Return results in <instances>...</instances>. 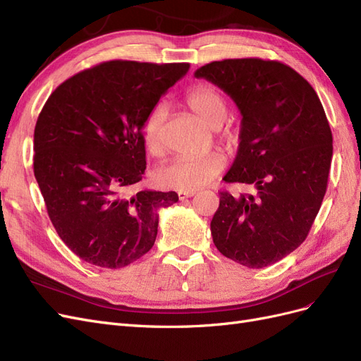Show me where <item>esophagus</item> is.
I'll list each match as a JSON object with an SVG mask.
<instances>
[{"mask_svg": "<svg viewBox=\"0 0 361 361\" xmlns=\"http://www.w3.org/2000/svg\"><path fill=\"white\" fill-rule=\"evenodd\" d=\"M194 194H195L194 191H179V192H178V195H179V199H180V200L190 199V197H192Z\"/></svg>", "mask_w": 361, "mask_h": 361, "instance_id": "34e87169", "label": "esophagus"}]
</instances>
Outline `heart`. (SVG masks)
<instances>
[{
    "mask_svg": "<svg viewBox=\"0 0 361 361\" xmlns=\"http://www.w3.org/2000/svg\"><path fill=\"white\" fill-rule=\"evenodd\" d=\"M187 102L191 110L203 122L214 129L220 128L227 114L224 96L209 84H199L187 94ZM167 117L166 104H157L147 113L143 122V135L147 150L152 155L159 157L164 152L162 128ZM238 130L227 128L220 134V140L227 147L238 141ZM226 166L224 157L220 152H209L199 158H178L167 162L155 171V180L162 188L176 191H195L211 183Z\"/></svg>",
    "mask_w": 361,
    "mask_h": 361,
    "instance_id": "b5f03b06",
    "label": "heart"
}]
</instances>
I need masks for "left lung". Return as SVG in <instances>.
Returning <instances> with one entry per match:
<instances>
[{"mask_svg":"<svg viewBox=\"0 0 361 361\" xmlns=\"http://www.w3.org/2000/svg\"><path fill=\"white\" fill-rule=\"evenodd\" d=\"M218 85L241 111L238 155L223 180L257 194L220 191L211 221L220 253L247 268L286 257L307 238L326 191L333 135L313 87L288 64L227 59L194 73Z\"/></svg>","mask_w":361,"mask_h":361,"instance_id":"left-lung-1","label":"left lung"}]
</instances>
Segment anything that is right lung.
Here are the masks:
<instances>
[{
    "mask_svg": "<svg viewBox=\"0 0 361 361\" xmlns=\"http://www.w3.org/2000/svg\"><path fill=\"white\" fill-rule=\"evenodd\" d=\"M190 63L104 61L61 82L35 128V176L52 226L84 262L123 268L154 247L174 191H125L143 179V122Z\"/></svg>",
    "mask_w": 361,
    "mask_h": 361,
    "instance_id": "1",
    "label": "right lung"
}]
</instances>
